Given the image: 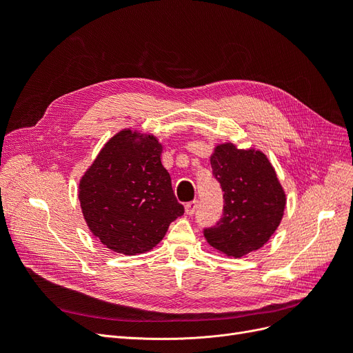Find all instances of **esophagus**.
Returning <instances> with one entry per match:
<instances>
[{
    "mask_svg": "<svg viewBox=\"0 0 353 353\" xmlns=\"http://www.w3.org/2000/svg\"><path fill=\"white\" fill-rule=\"evenodd\" d=\"M197 206H199V201L197 200L187 203V205H185V213H187V215H194V212L197 210Z\"/></svg>",
    "mask_w": 353,
    "mask_h": 353,
    "instance_id": "1",
    "label": "esophagus"
}]
</instances>
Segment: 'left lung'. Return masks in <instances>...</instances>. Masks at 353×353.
Segmentation results:
<instances>
[{"label": "left lung", "instance_id": "left-lung-1", "mask_svg": "<svg viewBox=\"0 0 353 353\" xmlns=\"http://www.w3.org/2000/svg\"><path fill=\"white\" fill-rule=\"evenodd\" d=\"M212 174L223 191L222 216L203 230L213 249L227 256L248 254L270 240L280 225L285 194L266 156L221 144L210 157Z\"/></svg>", "mask_w": 353, "mask_h": 353}]
</instances>
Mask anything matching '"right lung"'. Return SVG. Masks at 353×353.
<instances>
[{
	"mask_svg": "<svg viewBox=\"0 0 353 353\" xmlns=\"http://www.w3.org/2000/svg\"><path fill=\"white\" fill-rule=\"evenodd\" d=\"M153 135L121 131L105 143L79 183V201L91 232L123 254L153 249L184 206L160 162Z\"/></svg>",
	"mask_w": 353,
	"mask_h": 353,
	"instance_id": "1",
	"label": "right lung"
}]
</instances>
